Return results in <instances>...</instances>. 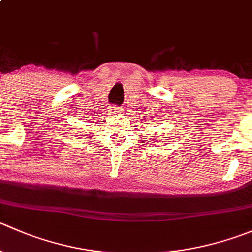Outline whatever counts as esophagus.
<instances>
[{
	"label": "esophagus",
	"instance_id": "obj_1",
	"mask_svg": "<svg viewBox=\"0 0 252 252\" xmlns=\"http://www.w3.org/2000/svg\"><path fill=\"white\" fill-rule=\"evenodd\" d=\"M119 112H121V108H119V107H116V106L109 107V113L111 114H118Z\"/></svg>",
	"mask_w": 252,
	"mask_h": 252
}]
</instances>
